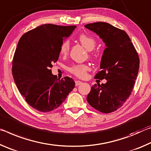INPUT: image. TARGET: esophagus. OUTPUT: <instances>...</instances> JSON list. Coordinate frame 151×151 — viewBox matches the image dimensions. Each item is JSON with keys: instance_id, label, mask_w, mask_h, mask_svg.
Returning <instances> with one entry per match:
<instances>
[{"instance_id": "1", "label": "esophagus", "mask_w": 151, "mask_h": 151, "mask_svg": "<svg viewBox=\"0 0 151 151\" xmlns=\"http://www.w3.org/2000/svg\"><path fill=\"white\" fill-rule=\"evenodd\" d=\"M76 86H79V85H80V84H81V83H82V81H76Z\"/></svg>"}]
</instances>
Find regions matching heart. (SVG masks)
<instances>
[{"label": "heart", "instance_id": "obj_1", "mask_svg": "<svg viewBox=\"0 0 151 151\" xmlns=\"http://www.w3.org/2000/svg\"><path fill=\"white\" fill-rule=\"evenodd\" d=\"M78 41H80L81 45L88 51L93 50L96 44V41L94 39L85 34L80 35L78 37ZM69 51H70V43L68 41H64L60 47L59 52L61 55H66L69 53ZM89 70H90V68L88 65L85 64H79V65H75L71 67L70 71L77 77L83 78L86 76L87 71Z\"/></svg>", "mask_w": 151, "mask_h": 151}]
</instances>
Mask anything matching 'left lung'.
<instances>
[{"instance_id":"left-lung-1","label":"left lung","mask_w":151,"mask_h":151,"mask_svg":"<svg viewBox=\"0 0 151 151\" xmlns=\"http://www.w3.org/2000/svg\"><path fill=\"white\" fill-rule=\"evenodd\" d=\"M84 27L98 35L106 47L101 59L100 71L95 78L107 81L92 86L87 101L101 112H112L123 105L132 92L139 69V58L125 31L103 22Z\"/></svg>"}]
</instances>
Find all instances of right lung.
Here are the masks:
<instances>
[{"instance_id":"add662e5","label":"right lung","mask_w":151,"mask_h":151,"mask_svg":"<svg viewBox=\"0 0 151 151\" xmlns=\"http://www.w3.org/2000/svg\"><path fill=\"white\" fill-rule=\"evenodd\" d=\"M76 28L42 24L24 33L19 41L12 67L14 83L26 102L40 112L58 108L75 87L72 78L58 79L50 68L58 60L64 39Z\"/></svg>"}]
</instances>
